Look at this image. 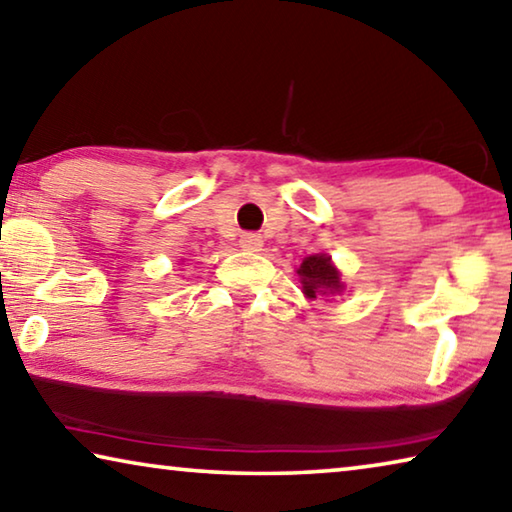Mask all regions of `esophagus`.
<instances>
[{
    "label": "esophagus",
    "instance_id": "34e87169",
    "mask_svg": "<svg viewBox=\"0 0 512 512\" xmlns=\"http://www.w3.org/2000/svg\"><path fill=\"white\" fill-rule=\"evenodd\" d=\"M239 248L250 250V253H257V250H262V237H259V234H250V232L241 234Z\"/></svg>",
    "mask_w": 512,
    "mask_h": 512
}]
</instances>
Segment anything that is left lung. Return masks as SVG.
Segmentation results:
<instances>
[{"label": "left lung", "instance_id": "obj_1", "mask_svg": "<svg viewBox=\"0 0 512 512\" xmlns=\"http://www.w3.org/2000/svg\"><path fill=\"white\" fill-rule=\"evenodd\" d=\"M296 273L300 275V285H303L305 298L310 300H314L316 296H337L344 291L342 275H339L328 255L305 257Z\"/></svg>", "mask_w": 512, "mask_h": 512}]
</instances>
